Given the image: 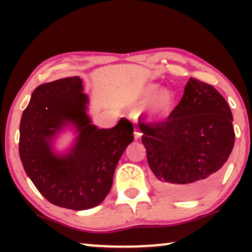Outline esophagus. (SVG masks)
Here are the masks:
<instances>
[{
    "label": "esophagus",
    "instance_id": "obj_1",
    "mask_svg": "<svg viewBox=\"0 0 252 252\" xmlns=\"http://www.w3.org/2000/svg\"><path fill=\"white\" fill-rule=\"evenodd\" d=\"M133 135H134V139L138 140L140 136H141V132L138 129V127L134 126V131H133Z\"/></svg>",
    "mask_w": 252,
    "mask_h": 252
}]
</instances>
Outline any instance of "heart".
<instances>
[{
	"instance_id": "heart-1",
	"label": "heart",
	"mask_w": 252,
	"mask_h": 252,
	"mask_svg": "<svg viewBox=\"0 0 252 252\" xmlns=\"http://www.w3.org/2000/svg\"><path fill=\"white\" fill-rule=\"evenodd\" d=\"M158 90L157 84H148L139 92L138 100L144 101L152 96L146 105L149 116L155 119H163L171 114L174 105V94L169 89Z\"/></svg>"
}]
</instances>
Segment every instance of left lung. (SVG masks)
<instances>
[{"instance_id": "1", "label": "left lung", "mask_w": 252, "mask_h": 252, "mask_svg": "<svg viewBox=\"0 0 252 252\" xmlns=\"http://www.w3.org/2000/svg\"><path fill=\"white\" fill-rule=\"evenodd\" d=\"M139 126L157 188L174 198H195L210 189L234 144L228 102L194 78L167 121Z\"/></svg>"}]
</instances>
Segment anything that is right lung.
<instances>
[{
	"mask_svg": "<svg viewBox=\"0 0 252 252\" xmlns=\"http://www.w3.org/2000/svg\"><path fill=\"white\" fill-rule=\"evenodd\" d=\"M80 76L44 83L33 91L20 123L19 152L25 172L49 202L71 210L96 207L110 192L114 170L133 141V126L121 118L97 129L87 114ZM73 124L79 135L64 156L52 150L55 134Z\"/></svg>",
	"mask_w": 252,
	"mask_h": 252,
	"instance_id": "right-lung-1",
	"label": "right lung"
}]
</instances>
